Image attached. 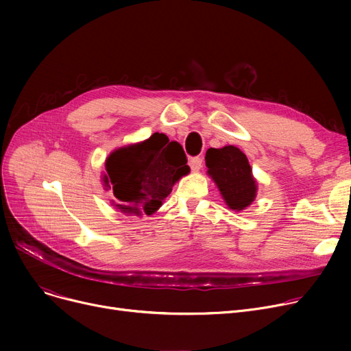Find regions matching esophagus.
Listing matches in <instances>:
<instances>
[{
    "instance_id": "34e87169",
    "label": "esophagus",
    "mask_w": 351,
    "mask_h": 351,
    "mask_svg": "<svg viewBox=\"0 0 351 351\" xmlns=\"http://www.w3.org/2000/svg\"><path fill=\"white\" fill-rule=\"evenodd\" d=\"M189 165H191V169H192L193 172H199V171L202 169V165H204V159H202L200 156L192 158L191 162H189Z\"/></svg>"
}]
</instances>
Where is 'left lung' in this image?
Returning <instances> with one entry per match:
<instances>
[{
    "label": "left lung",
    "mask_w": 351,
    "mask_h": 351,
    "mask_svg": "<svg viewBox=\"0 0 351 351\" xmlns=\"http://www.w3.org/2000/svg\"><path fill=\"white\" fill-rule=\"evenodd\" d=\"M208 175L215 182L230 210L247 209L257 195V180L252 173L247 156L233 145L210 147L205 156Z\"/></svg>",
    "instance_id": "obj_1"
}]
</instances>
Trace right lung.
Instances as JSON below:
<instances>
[{"label": "right lung", "mask_w": 351, "mask_h": 351, "mask_svg": "<svg viewBox=\"0 0 351 351\" xmlns=\"http://www.w3.org/2000/svg\"><path fill=\"white\" fill-rule=\"evenodd\" d=\"M182 146L165 134L117 147L105 160L101 175L104 189L110 191L117 210L126 216L154 215L172 192L175 183L191 168Z\"/></svg>", "instance_id": "right-lung-1"}]
</instances>
